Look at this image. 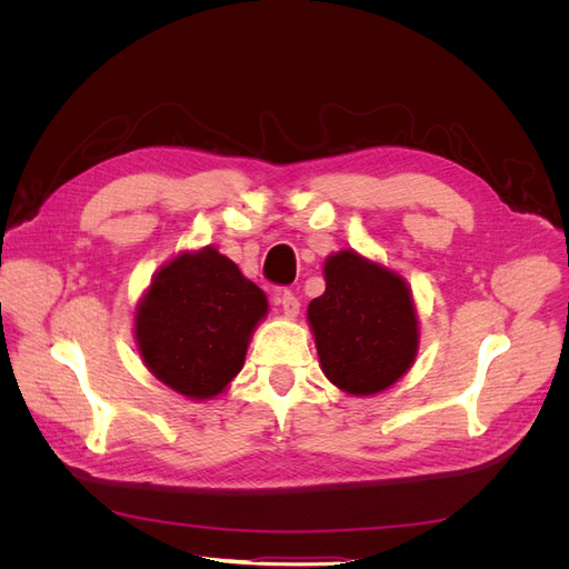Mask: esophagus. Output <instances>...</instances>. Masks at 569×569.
<instances>
[{"label": "esophagus", "instance_id": "esophagus-1", "mask_svg": "<svg viewBox=\"0 0 569 569\" xmlns=\"http://www.w3.org/2000/svg\"><path fill=\"white\" fill-rule=\"evenodd\" d=\"M278 303L282 306V311H284L289 318H295V316L299 313V308H301V301L297 299L295 291H289V289H282V291H280V295H278Z\"/></svg>", "mask_w": 569, "mask_h": 569}]
</instances>
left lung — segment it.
I'll return each mask as SVG.
<instances>
[{
  "label": "left lung",
  "mask_w": 569,
  "mask_h": 569,
  "mask_svg": "<svg viewBox=\"0 0 569 569\" xmlns=\"http://www.w3.org/2000/svg\"><path fill=\"white\" fill-rule=\"evenodd\" d=\"M325 295L308 306L322 372L349 393H377L410 368L418 318L399 274L356 251L325 263Z\"/></svg>",
  "instance_id": "1"
}]
</instances>
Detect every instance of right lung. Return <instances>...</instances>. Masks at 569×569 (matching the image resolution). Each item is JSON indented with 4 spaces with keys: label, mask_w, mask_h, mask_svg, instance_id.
Segmentation results:
<instances>
[{
    "label": "right lung",
    "mask_w": 569,
    "mask_h": 569,
    "mask_svg": "<svg viewBox=\"0 0 569 569\" xmlns=\"http://www.w3.org/2000/svg\"><path fill=\"white\" fill-rule=\"evenodd\" d=\"M266 311V295L230 258L213 249L182 253L137 308V347L163 385L211 399L242 370L249 335Z\"/></svg>",
    "instance_id": "right-lung-1"
}]
</instances>
